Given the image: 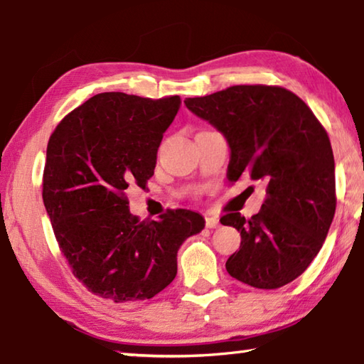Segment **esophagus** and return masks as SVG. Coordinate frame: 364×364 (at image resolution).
I'll use <instances>...</instances> for the list:
<instances>
[{
  "mask_svg": "<svg viewBox=\"0 0 364 364\" xmlns=\"http://www.w3.org/2000/svg\"><path fill=\"white\" fill-rule=\"evenodd\" d=\"M205 224H207L208 229H216L220 226V220L216 216H207L205 218Z\"/></svg>",
  "mask_w": 364,
  "mask_h": 364,
  "instance_id": "esophagus-1",
  "label": "esophagus"
}]
</instances>
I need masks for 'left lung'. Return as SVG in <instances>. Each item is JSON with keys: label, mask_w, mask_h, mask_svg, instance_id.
Instances as JSON below:
<instances>
[{"label": "left lung", "mask_w": 364, "mask_h": 364, "mask_svg": "<svg viewBox=\"0 0 364 364\" xmlns=\"http://www.w3.org/2000/svg\"><path fill=\"white\" fill-rule=\"evenodd\" d=\"M184 105L226 138L230 183L250 176L266 184L259 213L221 218L242 237L226 262L229 275L259 289L293 282L318 255L336 211L325 129L299 97L272 85H232Z\"/></svg>", "instance_id": "1"}]
</instances>
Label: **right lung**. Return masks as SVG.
<instances>
[{
	"label": "right lung",
	"mask_w": 364,
	"mask_h": 364,
	"mask_svg": "<svg viewBox=\"0 0 364 364\" xmlns=\"http://www.w3.org/2000/svg\"><path fill=\"white\" fill-rule=\"evenodd\" d=\"M180 97L151 100L97 94L63 119L46 153L43 200L76 279L109 302L144 301L176 277L183 242L205 228L200 213L167 211L157 221L130 213L125 191L146 186Z\"/></svg>",
	"instance_id": "1"
}]
</instances>
